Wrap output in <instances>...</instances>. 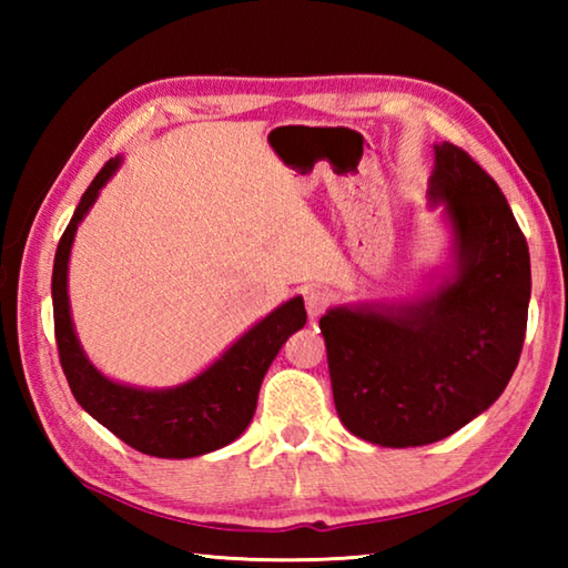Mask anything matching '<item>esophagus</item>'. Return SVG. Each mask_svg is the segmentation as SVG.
Masks as SVG:
<instances>
[{"instance_id": "obj_1", "label": "esophagus", "mask_w": 568, "mask_h": 568, "mask_svg": "<svg viewBox=\"0 0 568 568\" xmlns=\"http://www.w3.org/2000/svg\"><path fill=\"white\" fill-rule=\"evenodd\" d=\"M331 301H333L331 293L321 291V287H307V291H305V311H307V315H311V318H318V315L328 311Z\"/></svg>"}]
</instances>
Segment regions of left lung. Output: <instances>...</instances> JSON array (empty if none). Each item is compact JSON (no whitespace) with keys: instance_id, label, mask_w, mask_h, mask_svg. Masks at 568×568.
<instances>
[{"instance_id":"1","label":"left lung","mask_w":568,"mask_h":568,"mask_svg":"<svg viewBox=\"0 0 568 568\" xmlns=\"http://www.w3.org/2000/svg\"><path fill=\"white\" fill-rule=\"evenodd\" d=\"M430 203H444L456 273L403 305L333 307L321 318L335 410L376 446H426L501 396L521 358L531 261L501 187L450 142L434 145Z\"/></svg>"}]
</instances>
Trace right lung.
Instances as JSON below:
<instances>
[{"mask_svg":"<svg viewBox=\"0 0 568 568\" xmlns=\"http://www.w3.org/2000/svg\"><path fill=\"white\" fill-rule=\"evenodd\" d=\"M120 158L108 160L77 205L60 237L52 271L54 338L60 363L77 403L134 450L158 458H192L217 450L243 434L253 420L257 390L287 335L301 331L307 315L303 297H291L230 345L220 358L187 383L165 390L122 386L104 378L74 335L67 295V263L77 225L94 205Z\"/></svg>","mask_w":568,"mask_h":568,"instance_id":"right-lung-1","label":"right lung"}]
</instances>
